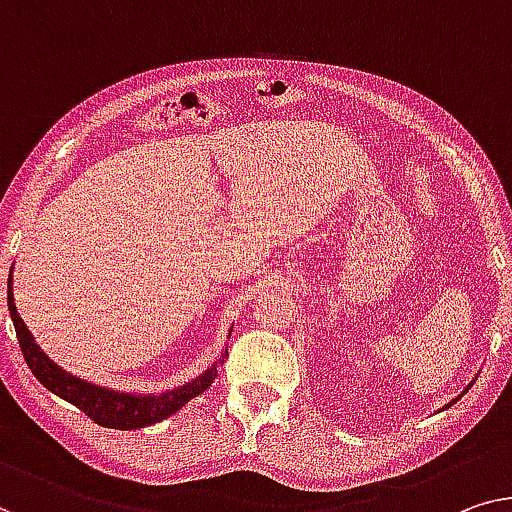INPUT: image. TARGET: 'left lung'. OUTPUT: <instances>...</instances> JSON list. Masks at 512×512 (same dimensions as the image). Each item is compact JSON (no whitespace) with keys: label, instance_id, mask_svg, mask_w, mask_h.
Here are the masks:
<instances>
[{"label":"left lung","instance_id":"1","mask_svg":"<svg viewBox=\"0 0 512 512\" xmlns=\"http://www.w3.org/2000/svg\"><path fill=\"white\" fill-rule=\"evenodd\" d=\"M455 402H457V398H455V400H453V402H448V407H451V404H455Z\"/></svg>","mask_w":512,"mask_h":512}]
</instances>
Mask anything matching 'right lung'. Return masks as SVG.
I'll return each mask as SVG.
<instances>
[{
    "label": "right lung",
    "instance_id": "1",
    "mask_svg": "<svg viewBox=\"0 0 512 512\" xmlns=\"http://www.w3.org/2000/svg\"><path fill=\"white\" fill-rule=\"evenodd\" d=\"M9 310H11V319L15 326V335H18L22 356H25V361L29 365V370L34 372V377L41 381L48 391L59 395L61 400L71 402L80 411H85L91 421H96L103 427H112V430H137V427L154 425V423L165 421V418H170L172 414H177L183 404H188L190 400L197 398V395H202L213 384V379H216V368L220 358H223L220 356L218 361L213 363L207 372H202L197 379L188 381V384H183L179 388H172V391H165L158 395L119 393V391H112V388L89 384V381L71 375V372L59 368V365L36 345L34 335L29 333L27 324L22 322L18 310H15L11 276H9Z\"/></svg>",
    "mask_w": 512,
    "mask_h": 512
}]
</instances>
